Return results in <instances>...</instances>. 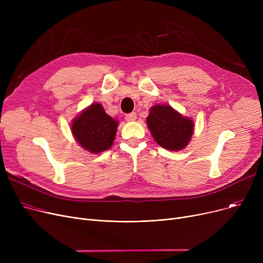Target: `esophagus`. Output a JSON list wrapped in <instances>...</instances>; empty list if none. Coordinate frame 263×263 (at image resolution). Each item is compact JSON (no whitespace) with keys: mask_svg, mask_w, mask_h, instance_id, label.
I'll return each instance as SVG.
<instances>
[{"mask_svg":"<svg viewBox=\"0 0 263 263\" xmlns=\"http://www.w3.org/2000/svg\"><path fill=\"white\" fill-rule=\"evenodd\" d=\"M136 119V114L135 113H130L126 115V120L127 121H134Z\"/></svg>","mask_w":263,"mask_h":263,"instance_id":"34e87169","label":"esophagus"}]
</instances>
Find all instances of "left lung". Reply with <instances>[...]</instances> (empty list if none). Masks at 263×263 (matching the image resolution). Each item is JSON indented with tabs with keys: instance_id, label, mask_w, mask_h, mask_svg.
Returning a JSON list of instances; mask_svg holds the SVG:
<instances>
[{
	"instance_id": "left-lung-1",
	"label": "left lung",
	"mask_w": 263,
	"mask_h": 263,
	"mask_svg": "<svg viewBox=\"0 0 263 263\" xmlns=\"http://www.w3.org/2000/svg\"><path fill=\"white\" fill-rule=\"evenodd\" d=\"M147 126L155 141L163 148L178 151L190 142L194 131V122L183 117L171 105L157 104L150 108Z\"/></svg>"
}]
</instances>
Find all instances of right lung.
<instances>
[{
  "instance_id": "obj_1",
  "label": "right lung",
  "mask_w": 263,
  "mask_h": 263,
  "mask_svg": "<svg viewBox=\"0 0 263 263\" xmlns=\"http://www.w3.org/2000/svg\"><path fill=\"white\" fill-rule=\"evenodd\" d=\"M118 121L108 116L100 103H92L77 116L71 132L77 142L91 154H100L113 145Z\"/></svg>"
}]
</instances>
